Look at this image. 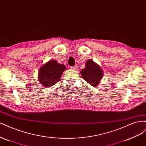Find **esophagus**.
Segmentation results:
<instances>
[{
    "label": "esophagus",
    "instance_id": "34e87169",
    "mask_svg": "<svg viewBox=\"0 0 146 146\" xmlns=\"http://www.w3.org/2000/svg\"><path fill=\"white\" fill-rule=\"evenodd\" d=\"M70 69H73V70H76V69H77V66H71V67H70Z\"/></svg>",
    "mask_w": 146,
    "mask_h": 146
}]
</instances>
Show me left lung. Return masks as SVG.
<instances>
[{"instance_id": "1", "label": "left lung", "mask_w": 146, "mask_h": 146, "mask_svg": "<svg viewBox=\"0 0 146 146\" xmlns=\"http://www.w3.org/2000/svg\"><path fill=\"white\" fill-rule=\"evenodd\" d=\"M85 64L86 67L80 72L82 76L91 85L96 86L103 76L102 69L92 60H88Z\"/></svg>"}]
</instances>
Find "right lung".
Here are the masks:
<instances>
[{"label": "right lung", "instance_id": "obj_1", "mask_svg": "<svg viewBox=\"0 0 146 146\" xmlns=\"http://www.w3.org/2000/svg\"><path fill=\"white\" fill-rule=\"evenodd\" d=\"M65 69L66 66L64 64H59L55 60L49 61L39 69V82L46 87H51L60 82Z\"/></svg>", "mask_w": 146, "mask_h": 146}]
</instances>
